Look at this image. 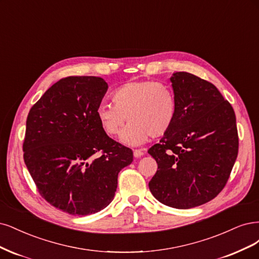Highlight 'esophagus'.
<instances>
[{
  "instance_id": "esophagus-1",
  "label": "esophagus",
  "mask_w": 259,
  "mask_h": 259,
  "mask_svg": "<svg viewBox=\"0 0 259 259\" xmlns=\"http://www.w3.org/2000/svg\"><path fill=\"white\" fill-rule=\"evenodd\" d=\"M133 155H135L136 158H139L141 156H143L144 155L143 149H135V151H133Z\"/></svg>"
}]
</instances>
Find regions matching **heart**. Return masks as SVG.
I'll return each instance as SVG.
<instances>
[{
    "mask_svg": "<svg viewBox=\"0 0 259 259\" xmlns=\"http://www.w3.org/2000/svg\"><path fill=\"white\" fill-rule=\"evenodd\" d=\"M113 103H102L97 117L107 136L115 137L127 120L121 141L139 145L149 137L154 139L168 133L178 116V102L173 91L154 80L128 81L114 90Z\"/></svg>",
    "mask_w": 259,
    "mask_h": 259,
    "instance_id": "obj_1",
    "label": "heart"
}]
</instances>
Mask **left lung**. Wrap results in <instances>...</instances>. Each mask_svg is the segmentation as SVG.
Here are the masks:
<instances>
[{"label":"left lung","instance_id":"left-lung-1","mask_svg":"<svg viewBox=\"0 0 259 259\" xmlns=\"http://www.w3.org/2000/svg\"><path fill=\"white\" fill-rule=\"evenodd\" d=\"M170 80L178 116L148 149L158 164L148 186L161 203L190 208L211 201L226 185L239 151L236 115L211 82L187 72Z\"/></svg>","mask_w":259,"mask_h":259}]
</instances>
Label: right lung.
I'll use <instances>...</instances> for the list:
<instances>
[{
    "instance_id": "add662e5",
    "label": "right lung",
    "mask_w": 259,
    "mask_h": 259,
    "mask_svg": "<svg viewBox=\"0 0 259 259\" xmlns=\"http://www.w3.org/2000/svg\"><path fill=\"white\" fill-rule=\"evenodd\" d=\"M108 86L101 77L60 79L31 107L23 159L48 203L72 215L94 214L112 202L130 148L108 137L97 117Z\"/></svg>"
}]
</instances>
